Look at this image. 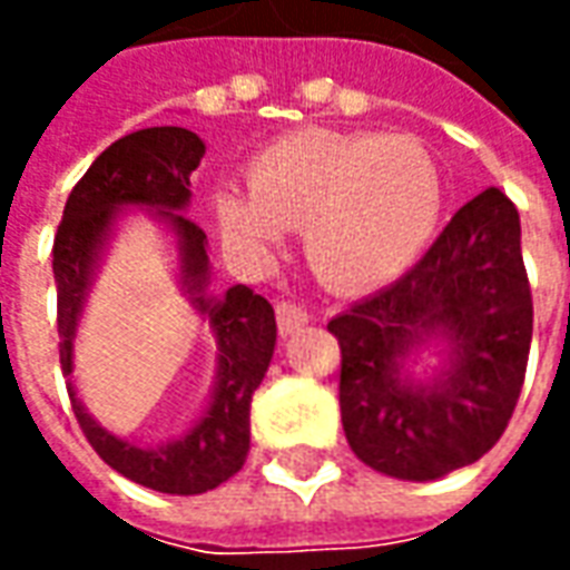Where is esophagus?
<instances>
[{"label":"esophagus","mask_w":570,"mask_h":570,"mask_svg":"<svg viewBox=\"0 0 570 570\" xmlns=\"http://www.w3.org/2000/svg\"><path fill=\"white\" fill-rule=\"evenodd\" d=\"M274 314H277V326H281V333L293 335L298 333L305 323H308V308L305 305H298L293 298H281L277 305H274Z\"/></svg>","instance_id":"esophagus-1"}]
</instances>
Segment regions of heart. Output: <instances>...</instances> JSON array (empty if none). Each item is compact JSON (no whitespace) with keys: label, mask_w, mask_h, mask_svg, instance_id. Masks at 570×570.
<instances>
[{"label":"heart","mask_w":570,"mask_h":570,"mask_svg":"<svg viewBox=\"0 0 570 570\" xmlns=\"http://www.w3.org/2000/svg\"><path fill=\"white\" fill-rule=\"evenodd\" d=\"M440 167L412 137L298 130L249 167V195H223L219 223L244 244L302 228L321 281L360 289L409 268L440 223Z\"/></svg>","instance_id":"heart-1"}]
</instances>
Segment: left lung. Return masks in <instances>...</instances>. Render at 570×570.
I'll list each match as a JSON object with an SVG mask.
<instances>
[{
  "label": "left lung",
  "mask_w": 570,
  "mask_h": 570,
  "mask_svg": "<svg viewBox=\"0 0 570 570\" xmlns=\"http://www.w3.org/2000/svg\"><path fill=\"white\" fill-rule=\"evenodd\" d=\"M513 200L485 188L400 281L330 321L342 347L338 406L351 449L379 473L428 482L501 440L525 382L531 286ZM433 334L450 370L419 385L402 360Z\"/></svg>",
  "instance_id": "obj_1"
}]
</instances>
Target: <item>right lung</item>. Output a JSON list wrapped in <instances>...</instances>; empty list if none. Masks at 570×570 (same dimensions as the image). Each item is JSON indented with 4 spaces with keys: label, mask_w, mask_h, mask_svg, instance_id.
Masks as SVG:
<instances>
[{
    "label": "right lung",
    "mask_w": 570,
    "mask_h": 570,
    "mask_svg": "<svg viewBox=\"0 0 570 570\" xmlns=\"http://www.w3.org/2000/svg\"><path fill=\"white\" fill-rule=\"evenodd\" d=\"M204 158V142L186 128H146L116 140L85 170L69 191L63 219L55 235L57 333H60V370L72 375V335L79 323L85 289L91 284L97 253L121 207H158L174 225L183 256V284L210 323L219 345V375L210 409L186 436L142 449L118 440L85 412L69 384L72 412L94 452L130 482L164 494H200L235 476L249 452V403L272 363L277 323L268 298L249 286L235 284L223 296H207L210 281L207 235L183 207L188 204V176Z\"/></svg>",
    "instance_id": "1"
}]
</instances>
